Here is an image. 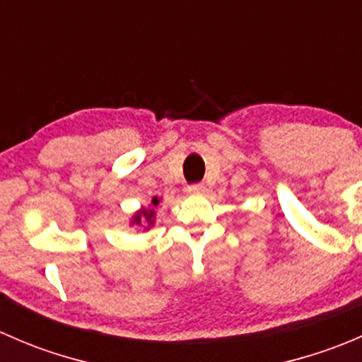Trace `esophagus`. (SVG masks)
I'll return each mask as SVG.
<instances>
[{"instance_id":"1","label":"esophagus","mask_w":362,"mask_h":362,"mask_svg":"<svg viewBox=\"0 0 362 362\" xmlns=\"http://www.w3.org/2000/svg\"><path fill=\"white\" fill-rule=\"evenodd\" d=\"M187 192H189V194H198V196H202V194H204V192H206V187H204L203 184L189 185Z\"/></svg>"}]
</instances>
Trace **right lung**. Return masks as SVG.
Segmentation results:
<instances>
[{
    "mask_svg": "<svg viewBox=\"0 0 362 362\" xmlns=\"http://www.w3.org/2000/svg\"><path fill=\"white\" fill-rule=\"evenodd\" d=\"M159 202L160 199L158 196H154L148 206H141L140 210L134 211L131 215L129 226H134V228L141 229V231H148L156 224V206H158Z\"/></svg>",
    "mask_w": 362,
    "mask_h": 362,
    "instance_id": "right-lung-1",
    "label": "right lung"
}]
</instances>
